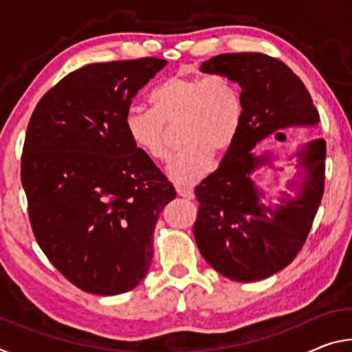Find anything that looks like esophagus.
Wrapping results in <instances>:
<instances>
[{
  "label": "esophagus",
  "instance_id": "obj_1",
  "mask_svg": "<svg viewBox=\"0 0 352 352\" xmlns=\"http://www.w3.org/2000/svg\"><path fill=\"white\" fill-rule=\"evenodd\" d=\"M177 194L180 195V197H184L188 200L194 199V190L190 188H186V186H177Z\"/></svg>",
  "mask_w": 352,
  "mask_h": 352
}]
</instances>
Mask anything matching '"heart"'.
Segmentation results:
<instances>
[{
  "label": "heart",
  "instance_id": "b5f03b06",
  "mask_svg": "<svg viewBox=\"0 0 352 352\" xmlns=\"http://www.w3.org/2000/svg\"><path fill=\"white\" fill-rule=\"evenodd\" d=\"M151 110L130 109L124 132L136 151L153 162L169 158L168 130L180 124L184 146L168 166L177 184L190 186L210 174L214 155L233 147L243 121L239 87L226 76H172L148 94Z\"/></svg>",
  "mask_w": 352,
  "mask_h": 352
}]
</instances>
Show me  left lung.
I'll list each match as a JSON object with an SVG mask.
<instances>
[{
    "label": "left lung",
    "instance_id": "left-lung-1",
    "mask_svg": "<svg viewBox=\"0 0 352 352\" xmlns=\"http://www.w3.org/2000/svg\"><path fill=\"white\" fill-rule=\"evenodd\" d=\"M201 73L230 77L241 87L243 121L233 147L219 169L197 188L194 237L214 270L239 283L275 275L300 252L323 197L326 142L323 138L298 146V180L279 190L278 204L265 199L253 180L262 166L275 168L278 155H256L253 148L281 130L317 127L312 98L287 65L259 52L216 56L201 63ZM281 169V168H279Z\"/></svg>",
    "mask_w": 352,
    "mask_h": 352
}]
</instances>
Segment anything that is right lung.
<instances>
[{"label":"right lung","instance_id":"add662e5","mask_svg":"<svg viewBox=\"0 0 352 352\" xmlns=\"http://www.w3.org/2000/svg\"><path fill=\"white\" fill-rule=\"evenodd\" d=\"M166 65H85L51 88L29 121L21 183L35 239L88 294H126L144 279L155 223L177 195L124 132L132 99Z\"/></svg>","mask_w":352,"mask_h":352}]
</instances>
